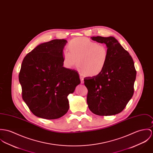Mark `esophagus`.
Here are the masks:
<instances>
[{"label": "esophagus", "instance_id": "34e87169", "mask_svg": "<svg viewBox=\"0 0 153 153\" xmlns=\"http://www.w3.org/2000/svg\"><path fill=\"white\" fill-rule=\"evenodd\" d=\"M79 78H80V79H81V82L82 83H83V82H84V81H83V77H82V76H79Z\"/></svg>", "mask_w": 153, "mask_h": 153}]
</instances>
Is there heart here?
I'll return each instance as SVG.
<instances>
[{
	"mask_svg": "<svg viewBox=\"0 0 153 153\" xmlns=\"http://www.w3.org/2000/svg\"><path fill=\"white\" fill-rule=\"evenodd\" d=\"M68 50L62 53V62L67 68H72L77 63L81 74L95 76L105 69L108 59V48L86 37L72 40L68 45Z\"/></svg>",
	"mask_w": 153,
	"mask_h": 153,
	"instance_id": "obj_1",
	"label": "heart"
}]
</instances>
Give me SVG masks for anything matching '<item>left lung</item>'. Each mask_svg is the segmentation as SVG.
<instances>
[{
	"mask_svg": "<svg viewBox=\"0 0 153 153\" xmlns=\"http://www.w3.org/2000/svg\"><path fill=\"white\" fill-rule=\"evenodd\" d=\"M106 44L109 59L97 76L86 77L87 103L90 111L99 116L118 114L125 108L134 94L136 71L130 54L113 37H92Z\"/></svg>",
	"mask_w": 153,
	"mask_h": 153,
	"instance_id": "8db88e82",
	"label": "left lung"
}]
</instances>
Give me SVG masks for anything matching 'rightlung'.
Returning <instances> with one entry per match:
<instances>
[{
  "mask_svg": "<svg viewBox=\"0 0 153 153\" xmlns=\"http://www.w3.org/2000/svg\"><path fill=\"white\" fill-rule=\"evenodd\" d=\"M67 41L55 39L40 44L23 59L19 75L22 98L36 116L58 119L69 109L68 96L81 83L76 71L63 67Z\"/></svg>",
  "mask_w": 153,
  "mask_h": 153,
  "instance_id": "1",
  "label": "right lung"
}]
</instances>
